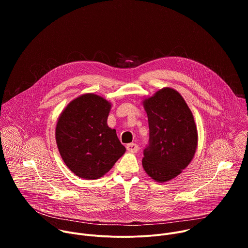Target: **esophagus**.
<instances>
[{
	"mask_svg": "<svg viewBox=\"0 0 248 248\" xmlns=\"http://www.w3.org/2000/svg\"><path fill=\"white\" fill-rule=\"evenodd\" d=\"M126 149H127L129 152L135 153V152H137V151H138L139 147H138V145H137V144H135V143H129V144H127V145H126Z\"/></svg>",
	"mask_w": 248,
	"mask_h": 248,
	"instance_id": "1",
	"label": "esophagus"
}]
</instances>
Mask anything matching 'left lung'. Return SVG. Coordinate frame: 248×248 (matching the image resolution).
Listing matches in <instances>:
<instances>
[{
	"label": "left lung",
	"mask_w": 248,
	"mask_h": 248,
	"mask_svg": "<svg viewBox=\"0 0 248 248\" xmlns=\"http://www.w3.org/2000/svg\"><path fill=\"white\" fill-rule=\"evenodd\" d=\"M149 141L142 166L158 183L180 174L192 160L197 147V129L191 111L182 95L163 88L144 102Z\"/></svg>",
	"instance_id": "left-lung-1"
}]
</instances>
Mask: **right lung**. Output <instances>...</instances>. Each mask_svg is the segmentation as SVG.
Returning <instances> with one entry per match:
<instances>
[{
	"label": "right lung",
	"instance_id": "right-lung-1",
	"mask_svg": "<svg viewBox=\"0 0 248 248\" xmlns=\"http://www.w3.org/2000/svg\"><path fill=\"white\" fill-rule=\"evenodd\" d=\"M110 109L107 100L84 94L70 102L58 120L56 141L60 154L79 178L99 179L125 152L116 129L107 124Z\"/></svg>",
	"mask_w": 248,
	"mask_h": 248
}]
</instances>
